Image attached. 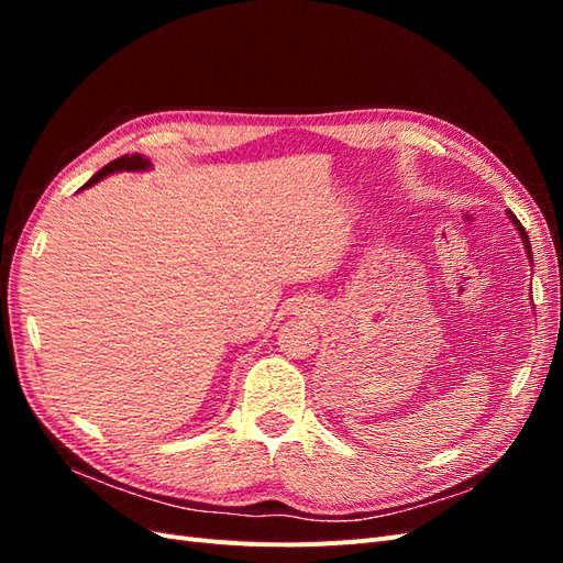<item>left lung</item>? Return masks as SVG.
Segmentation results:
<instances>
[{"label": "left lung", "mask_w": 563, "mask_h": 563, "mask_svg": "<svg viewBox=\"0 0 563 563\" xmlns=\"http://www.w3.org/2000/svg\"><path fill=\"white\" fill-rule=\"evenodd\" d=\"M509 220H512V223H515V228L519 230V234H521V240H523V246H526V253H528V255H531V258H533V253H531V242H528V234H526L523 225L519 223V220H517V216H515L512 211H509Z\"/></svg>", "instance_id": "left-lung-1"}]
</instances>
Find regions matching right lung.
Segmentation results:
<instances>
[{
  "instance_id": "add662e5",
  "label": "right lung",
  "mask_w": 563,
  "mask_h": 563,
  "mask_svg": "<svg viewBox=\"0 0 563 563\" xmlns=\"http://www.w3.org/2000/svg\"><path fill=\"white\" fill-rule=\"evenodd\" d=\"M145 168H150V162L145 157H141V155H124V157H119V159L110 162L108 166L100 168V172L91 180L84 183V187H91L93 183L103 180L106 176H110L114 172H145ZM84 187H81V190H84Z\"/></svg>"
}]
</instances>
